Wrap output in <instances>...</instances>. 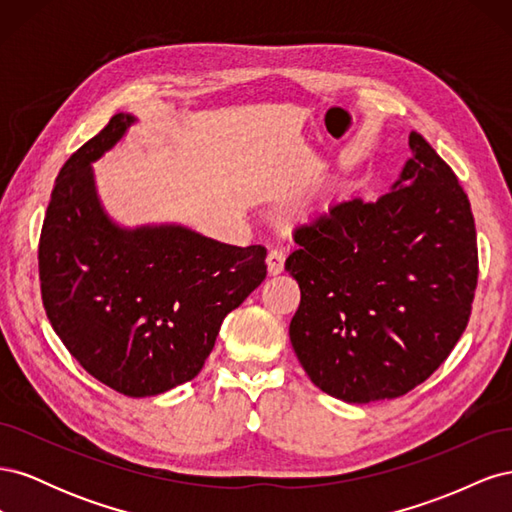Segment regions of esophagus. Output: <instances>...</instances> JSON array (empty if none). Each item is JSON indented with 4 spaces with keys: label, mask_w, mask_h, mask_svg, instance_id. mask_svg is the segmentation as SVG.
<instances>
[{
    "label": "esophagus",
    "mask_w": 512,
    "mask_h": 512,
    "mask_svg": "<svg viewBox=\"0 0 512 512\" xmlns=\"http://www.w3.org/2000/svg\"><path fill=\"white\" fill-rule=\"evenodd\" d=\"M284 262H286V256L282 250H271L267 256L269 275H280L284 271Z\"/></svg>",
    "instance_id": "1"
}]
</instances>
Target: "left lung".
I'll list each match as a JSON object with an SVG mask.
<instances>
[{
    "instance_id": "8db88e82",
    "label": "left lung",
    "mask_w": 512,
    "mask_h": 512,
    "mask_svg": "<svg viewBox=\"0 0 512 512\" xmlns=\"http://www.w3.org/2000/svg\"><path fill=\"white\" fill-rule=\"evenodd\" d=\"M391 192L344 200L294 230L286 271L301 303L297 359L348 404L395 399L436 371L466 331L478 280L470 200L418 132Z\"/></svg>"
}]
</instances>
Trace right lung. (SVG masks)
<instances>
[{"label":"right lung","instance_id":"right-lung-1","mask_svg":"<svg viewBox=\"0 0 512 512\" xmlns=\"http://www.w3.org/2000/svg\"><path fill=\"white\" fill-rule=\"evenodd\" d=\"M134 121L113 115L59 170L38 267L51 327L87 374L151 397L198 376L224 318L267 277V250L179 224L121 228L108 218L91 164Z\"/></svg>","mask_w":512,"mask_h":512}]
</instances>
